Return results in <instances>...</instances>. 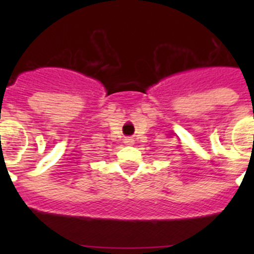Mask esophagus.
Returning <instances> with one entry per match:
<instances>
[{"mask_svg":"<svg viewBox=\"0 0 254 254\" xmlns=\"http://www.w3.org/2000/svg\"><path fill=\"white\" fill-rule=\"evenodd\" d=\"M134 140L131 137V136H127V137H125V143L126 145H133Z\"/></svg>","mask_w":254,"mask_h":254,"instance_id":"34e87169","label":"esophagus"}]
</instances>
